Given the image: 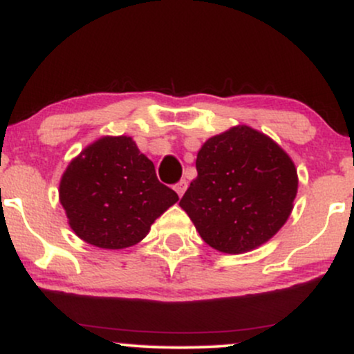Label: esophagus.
Masks as SVG:
<instances>
[{"label": "esophagus", "mask_w": 354, "mask_h": 354, "mask_svg": "<svg viewBox=\"0 0 354 354\" xmlns=\"http://www.w3.org/2000/svg\"><path fill=\"white\" fill-rule=\"evenodd\" d=\"M186 188H188V183H186V180H181L180 183H176V186H174V189H176L178 196H183V194H185Z\"/></svg>", "instance_id": "obj_1"}]
</instances>
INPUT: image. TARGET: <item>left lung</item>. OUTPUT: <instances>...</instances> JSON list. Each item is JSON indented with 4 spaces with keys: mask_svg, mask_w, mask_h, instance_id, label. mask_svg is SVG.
<instances>
[{
    "mask_svg": "<svg viewBox=\"0 0 354 354\" xmlns=\"http://www.w3.org/2000/svg\"><path fill=\"white\" fill-rule=\"evenodd\" d=\"M196 171L180 206L214 250H254L290 218L298 191L295 163L250 126L209 138L198 151Z\"/></svg>",
    "mask_w": 354,
    "mask_h": 354,
    "instance_id": "8db88e82",
    "label": "left lung"
}]
</instances>
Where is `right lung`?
Listing matches in <instances>:
<instances>
[{
  "label": "right lung",
  "mask_w": 354,
  "mask_h": 354,
  "mask_svg": "<svg viewBox=\"0 0 354 354\" xmlns=\"http://www.w3.org/2000/svg\"><path fill=\"white\" fill-rule=\"evenodd\" d=\"M68 223L83 241L104 250L140 243L178 201L158 181L151 160L129 136H104L68 165L59 183Z\"/></svg>",
  "instance_id": "1"
}]
</instances>
